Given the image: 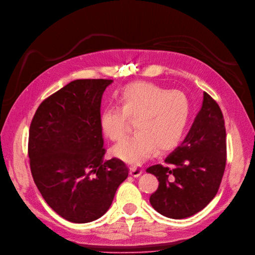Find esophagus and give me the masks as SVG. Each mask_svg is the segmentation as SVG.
Masks as SVG:
<instances>
[{
	"label": "esophagus",
	"mask_w": 255,
	"mask_h": 255,
	"mask_svg": "<svg viewBox=\"0 0 255 255\" xmlns=\"http://www.w3.org/2000/svg\"><path fill=\"white\" fill-rule=\"evenodd\" d=\"M130 175H132L134 177L139 176L143 172V166L140 164H133V165H130Z\"/></svg>",
	"instance_id": "esophagus-1"
}]
</instances>
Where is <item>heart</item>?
<instances>
[{"mask_svg": "<svg viewBox=\"0 0 255 255\" xmlns=\"http://www.w3.org/2000/svg\"><path fill=\"white\" fill-rule=\"evenodd\" d=\"M119 107H108L101 115L105 135L118 142L132 128L136 132L113 146L112 153L129 163L142 162L159 151L175 147L183 138L191 117V103L183 91H170L153 83L126 86L118 97Z\"/></svg>", "mask_w": 255, "mask_h": 255, "instance_id": "b5f03b06", "label": "heart"}]
</instances>
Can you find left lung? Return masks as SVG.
Returning <instances> with one entry per match:
<instances>
[{
    "label": "left lung",
    "instance_id": "8db88e82",
    "mask_svg": "<svg viewBox=\"0 0 255 255\" xmlns=\"http://www.w3.org/2000/svg\"><path fill=\"white\" fill-rule=\"evenodd\" d=\"M227 161L226 128L222 110L204 92L203 106L183 143L147 172L158 187L150 204L167 218L181 220L200 212L219 191Z\"/></svg>",
    "mask_w": 255,
    "mask_h": 255
}]
</instances>
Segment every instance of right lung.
I'll return each instance as SVG.
<instances>
[{"label":"right lung","mask_w":255,"mask_h":255,"mask_svg":"<svg viewBox=\"0 0 255 255\" xmlns=\"http://www.w3.org/2000/svg\"><path fill=\"white\" fill-rule=\"evenodd\" d=\"M112 80H75L45 99L29 129L28 156L43 199L63 219L84 224L105 214L129 169L104 162L103 93Z\"/></svg>","instance_id":"add662e5"}]
</instances>
